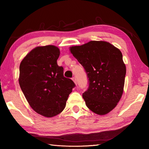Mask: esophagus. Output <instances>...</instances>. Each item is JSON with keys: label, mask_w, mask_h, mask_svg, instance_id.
Masks as SVG:
<instances>
[{"label": "esophagus", "mask_w": 149, "mask_h": 149, "mask_svg": "<svg viewBox=\"0 0 149 149\" xmlns=\"http://www.w3.org/2000/svg\"><path fill=\"white\" fill-rule=\"evenodd\" d=\"M72 80H73V81L74 82V83L75 84V85H77V79H76V78H75V77H74L72 78Z\"/></svg>", "instance_id": "1"}]
</instances>
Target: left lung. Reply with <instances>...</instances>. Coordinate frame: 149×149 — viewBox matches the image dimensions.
<instances>
[{
	"label": "left lung",
	"mask_w": 149,
	"mask_h": 149,
	"mask_svg": "<svg viewBox=\"0 0 149 149\" xmlns=\"http://www.w3.org/2000/svg\"><path fill=\"white\" fill-rule=\"evenodd\" d=\"M70 50L87 73L89 86L83 94L86 106L97 115H106L123 92L126 67L121 51L104 41H90Z\"/></svg>",
	"instance_id": "1"
}]
</instances>
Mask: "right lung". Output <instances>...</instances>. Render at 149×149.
Segmentation results:
<instances>
[{"instance_id": "1", "label": "right lung", "mask_w": 149, "mask_h": 149, "mask_svg": "<svg viewBox=\"0 0 149 149\" xmlns=\"http://www.w3.org/2000/svg\"><path fill=\"white\" fill-rule=\"evenodd\" d=\"M59 54L54 45L36 47L20 65L18 81L25 97L34 111L48 118L63 111L75 86L58 65Z\"/></svg>"}]
</instances>
